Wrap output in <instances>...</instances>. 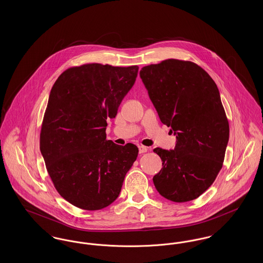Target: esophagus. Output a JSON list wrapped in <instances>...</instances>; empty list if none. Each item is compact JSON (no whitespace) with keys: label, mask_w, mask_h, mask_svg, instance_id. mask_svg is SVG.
Segmentation results:
<instances>
[{"label":"esophagus","mask_w":263,"mask_h":263,"mask_svg":"<svg viewBox=\"0 0 263 263\" xmlns=\"http://www.w3.org/2000/svg\"><path fill=\"white\" fill-rule=\"evenodd\" d=\"M138 148H139V153H140V154H144V153H146V152L148 151V148L145 147V146H143V145L139 146Z\"/></svg>","instance_id":"esophagus-1"}]
</instances>
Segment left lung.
I'll use <instances>...</instances> for the list:
<instances>
[{
	"label": "left lung",
	"instance_id": "1",
	"mask_svg": "<svg viewBox=\"0 0 263 263\" xmlns=\"http://www.w3.org/2000/svg\"><path fill=\"white\" fill-rule=\"evenodd\" d=\"M140 77L161 121L176 136L175 150L154 149L163 162L155 187L168 200H194L212 185L225 159L230 128L219 89L190 61L152 64Z\"/></svg>",
	"mask_w": 263,
	"mask_h": 263
}]
</instances>
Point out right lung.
<instances>
[{
	"label": "right lung",
	"mask_w": 263,
	"mask_h": 263,
	"mask_svg": "<svg viewBox=\"0 0 263 263\" xmlns=\"http://www.w3.org/2000/svg\"><path fill=\"white\" fill-rule=\"evenodd\" d=\"M138 70L85 64L64 71L51 88L40 152L56 190L78 208L93 211L110 205L137 159V146L114 144L106 140L105 129Z\"/></svg>",
	"instance_id": "obj_1"
}]
</instances>
